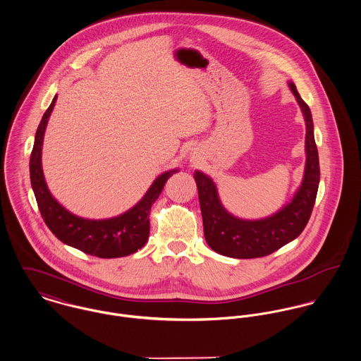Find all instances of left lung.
<instances>
[{"label":"left lung","mask_w":361,"mask_h":361,"mask_svg":"<svg viewBox=\"0 0 361 361\" xmlns=\"http://www.w3.org/2000/svg\"><path fill=\"white\" fill-rule=\"evenodd\" d=\"M288 85L300 106L306 123L305 171L302 183L292 200L269 217L245 220L235 217L224 207L212 177L200 170L194 173L198 187L204 240L214 252L223 256L234 259L267 256L298 238L310 219L320 183L314 124L310 108L300 98L296 85L292 81H288Z\"/></svg>","instance_id":"left-lung-1"}]
</instances>
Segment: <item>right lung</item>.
<instances>
[{
  "mask_svg": "<svg viewBox=\"0 0 361 361\" xmlns=\"http://www.w3.org/2000/svg\"><path fill=\"white\" fill-rule=\"evenodd\" d=\"M55 101L56 95L41 119L30 155L32 188L47 227L58 240L87 255L102 259H115L135 253L145 245L149 237L151 206L161 195L167 178L177 173L178 169L163 171L154 180L145 195L119 216L94 220L73 214L55 200L48 190L41 163L44 133L55 106Z\"/></svg>",
  "mask_w": 361,
  "mask_h": 361,
  "instance_id": "1",
  "label": "right lung"
}]
</instances>
